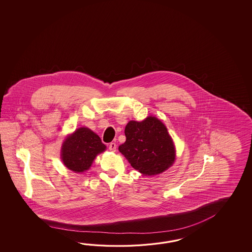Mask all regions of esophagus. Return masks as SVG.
I'll return each instance as SVG.
<instances>
[{
	"mask_svg": "<svg viewBox=\"0 0 252 252\" xmlns=\"http://www.w3.org/2000/svg\"><path fill=\"white\" fill-rule=\"evenodd\" d=\"M116 149H117V146H116V144H115L114 142H112V143L109 144V150H110V151L114 152V151H116Z\"/></svg>",
	"mask_w": 252,
	"mask_h": 252,
	"instance_id": "obj_1",
	"label": "esophagus"
}]
</instances>
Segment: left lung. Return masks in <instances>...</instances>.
Segmentation results:
<instances>
[{
	"instance_id": "1",
	"label": "left lung",
	"mask_w": 252,
	"mask_h": 252,
	"mask_svg": "<svg viewBox=\"0 0 252 252\" xmlns=\"http://www.w3.org/2000/svg\"><path fill=\"white\" fill-rule=\"evenodd\" d=\"M124 132L126 141L119 151L142 175H158L175 162V145L160 120L149 116L142 122L130 121Z\"/></svg>"
}]
</instances>
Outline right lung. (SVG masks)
<instances>
[{"mask_svg":"<svg viewBox=\"0 0 252 252\" xmlns=\"http://www.w3.org/2000/svg\"><path fill=\"white\" fill-rule=\"evenodd\" d=\"M105 149L106 146L96 133L90 128L82 127L64 139L61 149V158L70 170L83 173L90 168L96 156Z\"/></svg>","mask_w":252,"mask_h":252,"instance_id":"obj_1","label":"right lung"}]
</instances>
